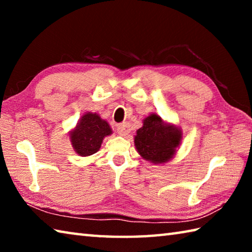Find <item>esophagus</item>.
Listing matches in <instances>:
<instances>
[{"mask_svg":"<svg viewBox=\"0 0 252 252\" xmlns=\"http://www.w3.org/2000/svg\"><path fill=\"white\" fill-rule=\"evenodd\" d=\"M117 130H118V133L120 134V135H122V136H126V135H127L130 133V125L127 122H123V123H121V125H119L118 126V127H117Z\"/></svg>","mask_w":252,"mask_h":252,"instance_id":"34e87169","label":"esophagus"}]
</instances>
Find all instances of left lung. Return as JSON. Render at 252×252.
<instances>
[{"label": "left lung", "instance_id": "8db88e82", "mask_svg": "<svg viewBox=\"0 0 252 252\" xmlns=\"http://www.w3.org/2000/svg\"><path fill=\"white\" fill-rule=\"evenodd\" d=\"M181 141L180 127L163 121L157 113H151L144 119L143 126L134 136L136 151L153 164H162L171 160Z\"/></svg>", "mask_w": 252, "mask_h": 252}]
</instances>
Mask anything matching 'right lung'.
<instances>
[{
	"mask_svg": "<svg viewBox=\"0 0 252 252\" xmlns=\"http://www.w3.org/2000/svg\"><path fill=\"white\" fill-rule=\"evenodd\" d=\"M110 134L112 129L108 122L97 113L87 112L70 131V141L79 156L88 157L99 151L103 139Z\"/></svg>",
	"mask_w": 252,
	"mask_h": 252,
	"instance_id": "right-lung-1",
	"label": "right lung"
}]
</instances>
